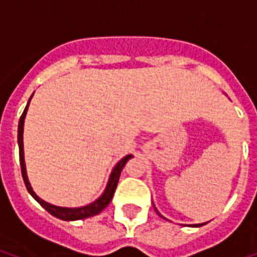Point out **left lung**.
Returning a JSON list of instances; mask_svg holds the SVG:
<instances>
[{"label":"left lung","instance_id":"obj_1","mask_svg":"<svg viewBox=\"0 0 257 257\" xmlns=\"http://www.w3.org/2000/svg\"><path fill=\"white\" fill-rule=\"evenodd\" d=\"M157 212V211H156ZM157 213H159V212H157ZM159 215H160V213H159ZM161 216V215H160ZM161 217H163V216H161ZM205 224V223H204ZM204 224H195V225H192V227H201V225H204Z\"/></svg>","mask_w":257,"mask_h":257}]
</instances>
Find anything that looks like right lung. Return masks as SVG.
Instances as JSON below:
<instances>
[{
  "instance_id": "obj_1",
  "label": "right lung",
  "mask_w": 257,
  "mask_h": 257,
  "mask_svg": "<svg viewBox=\"0 0 257 257\" xmlns=\"http://www.w3.org/2000/svg\"><path fill=\"white\" fill-rule=\"evenodd\" d=\"M32 98V97H30ZM30 98L28 101V105H26L25 110L20 117V122H18V147H20V164H21V173L22 179H24V183H25V187L28 189L30 195L33 196V199L37 201L42 208H45L46 211L49 212L50 215H53L54 217L57 219L65 220V221H72V220H81L86 219V217H92L94 215H98L104 208L108 207V204L112 201V197L114 195V191H116L117 183H118V179H120L121 171L126 164V161L129 159H132V155H128L125 156L124 159H121L118 163L116 164V167L113 168L112 173L109 176L108 184H106V188H105L104 193L96 200L93 201L92 204L85 205V207L80 208H64V207H57V205H53V204H49L44 201L42 199H40L34 191L32 189V185H30L29 180H28V175H26V167H25V159H24V141H22V133H24V120H25L26 112H28V106H29Z\"/></svg>"
}]
</instances>
